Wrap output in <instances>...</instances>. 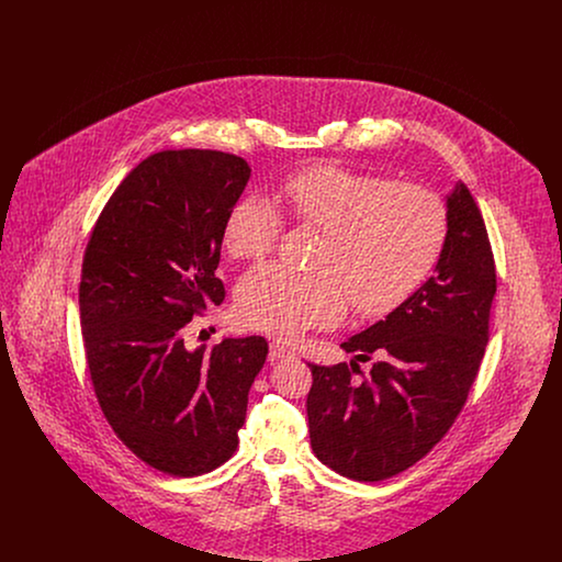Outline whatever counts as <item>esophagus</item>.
<instances>
[{
    "mask_svg": "<svg viewBox=\"0 0 562 562\" xmlns=\"http://www.w3.org/2000/svg\"><path fill=\"white\" fill-rule=\"evenodd\" d=\"M269 358L271 360H284V358H294V351L286 348V346H282V344H278V341H273L271 346H269Z\"/></svg>",
    "mask_w": 562,
    "mask_h": 562,
    "instance_id": "esophagus-1",
    "label": "esophagus"
}]
</instances>
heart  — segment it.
<instances>
[{"mask_svg":"<svg viewBox=\"0 0 562 562\" xmlns=\"http://www.w3.org/2000/svg\"><path fill=\"white\" fill-rule=\"evenodd\" d=\"M276 204L299 225L321 229L314 271L266 263L241 276L236 314L246 326L294 337L360 316H383L417 293L449 240V209L424 186L312 164L284 177ZM282 216L261 195H244L223 223V246L241 261L271 252Z\"/></svg>","mask_w":562,"mask_h":562,"instance_id":"1","label":"heart"}]
</instances>
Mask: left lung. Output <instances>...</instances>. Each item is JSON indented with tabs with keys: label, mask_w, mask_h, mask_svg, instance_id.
Instances as JSON below:
<instances>
[{
	"label": "left lung",
	"mask_w": 562,
	"mask_h": 562,
	"mask_svg": "<svg viewBox=\"0 0 562 562\" xmlns=\"http://www.w3.org/2000/svg\"><path fill=\"white\" fill-rule=\"evenodd\" d=\"M449 240L428 282L385 321L341 348L376 356L371 373L356 362L307 364L312 449L351 481L392 479L442 440L476 381L497 293L495 259L481 211L461 181L447 200ZM359 371L361 381L350 373Z\"/></svg>",
	"instance_id": "8db88e82"
}]
</instances>
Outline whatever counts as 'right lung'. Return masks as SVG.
Instances as JSON below:
<instances>
[{
    "instance_id": "obj_1",
    "label": "right lung",
    "mask_w": 562,
    "mask_h": 562,
    "mask_svg": "<svg viewBox=\"0 0 562 562\" xmlns=\"http://www.w3.org/2000/svg\"><path fill=\"white\" fill-rule=\"evenodd\" d=\"M248 164L213 149L160 151L113 191L83 252L80 321L94 396L115 436L164 474L213 472L238 449L263 337L188 351L183 326L221 305L223 223Z\"/></svg>"
}]
</instances>
